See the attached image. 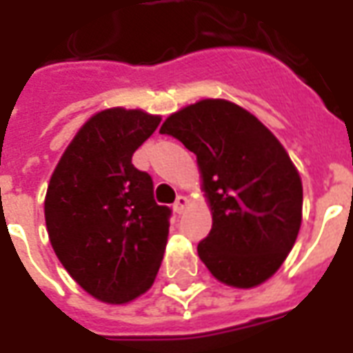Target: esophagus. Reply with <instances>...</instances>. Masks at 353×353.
<instances>
[{"label": "esophagus", "instance_id": "34e87169", "mask_svg": "<svg viewBox=\"0 0 353 353\" xmlns=\"http://www.w3.org/2000/svg\"><path fill=\"white\" fill-rule=\"evenodd\" d=\"M187 204H189V199L183 196V194H179L176 199V202H174V212H176V214H181L185 208H187Z\"/></svg>", "mask_w": 353, "mask_h": 353}]
</instances>
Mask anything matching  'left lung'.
<instances>
[{
    "instance_id": "left-lung-1",
    "label": "left lung",
    "mask_w": 353,
    "mask_h": 353,
    "mask_svg": "<svg viewBox=\"0 0 353 353\" xmlns=\"http://www.w3.org/2000/svg\"><path fill=\"white\" fill-rule=\"evenodd\" d=\"M161 134L196 154L212 208L199 257L234 288L268 280L295 244L303 183L293 162L259 119L227 100H202L170 115Z\"/></svg>"
}]
</instances>
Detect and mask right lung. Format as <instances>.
<instances>
[{"label": "right lung", "mask_w": 353, "mask_h": 353, "mask_svg": "<svg viewBox=\"0 0 353 353\" xmlns=\"http://www.w3.org/2000/svg\"><path fill=\"white\" fill-rule=\"evenodd\" d=\"M161 123L139 109H105L83 124L50 177L45 221L73 280L98 301L128 303L153 285L170 230L153 179L132 164Z\"/></svg>", "instance_id": "obj_1"}]
</instances>
